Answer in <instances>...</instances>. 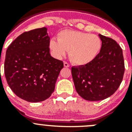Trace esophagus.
<instances>
[{"instance_id": "obj_1", "label": "esophagus", "mask_w": 132, "mask_h": 132, "mask_svg": "<svg viewBox=\"0 0 132 132\" xmlns=\"http://www.w3.org/2000/svg\"><path fill=\"white\" fill-rule=\"evenodd\" d=\"M63 63H64V67H69V63L67 62H66V61H64Z\"/></svg>"}]
</instances>
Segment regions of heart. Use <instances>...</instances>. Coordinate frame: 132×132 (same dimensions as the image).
I'll return each instance as SVG.
<instances>
[{
  "label": "heart",
  "instance_id": "1",
  "mask_svg": "<svg viewBox=\"0 0 132 132\" xmlns=\"http://www.w3.org/2000/svg\"><path fill=\"white\" fill-rule=\"evenodd\" d=\"M50 49L57 58H61L69 52L70 60L78 65L89 63L95 59L102 47V41L97 35L82 31L64 30L58 39L52 38Z\"/></svg>",
  "mask_w": 132,
  "mask_h": 132
}]
</instances>
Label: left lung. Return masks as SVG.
<instances>
[{
	"mask_svg": "<svg viewBox=\"0 0 132 132\" xmlns=\"http://www.w3.org/2000/svg\"><path fill=\"white\" fill-rule=\"evenodd\" d=\"M101 52L89 63L73 67L76 91L89 101H102L112 95L122 81L125 71L122 50L116 41L99 34Z\"/></svg>",
	"mask_w": 132,
	"mask_h": 132,
	"instance_id": "1",
	"label": "left lung"
}]
</instances>
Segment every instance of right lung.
<instances>
[{
  "mask_svg": "<svg viewBox=\"0 0 132 132\" xmlns=\"http://www.w3.org/2000/svg\"><path fill=\"white\" fill-rule=\"evenodd\" d=\"M47 28L25 31L6 52L4 75L13 93L30 102H42L54 91L63 62L50 53Z\"/></svg>",
  "mask_w": 132,
  "mask_h": 132,
  "instance_id": "add662e5",
  "label": "right lung"
}]
</instances>
